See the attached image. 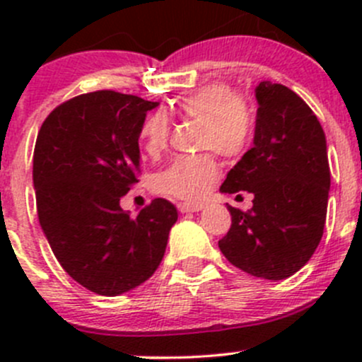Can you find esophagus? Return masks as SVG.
<instances>
[{"mask_svg": "<svg viewBox=\"0 0 362 362\" xmlns=\"http://www.w3.org/2000/svg\"><path fill=\"white\" fill-rule=\"evenodd\" d=\"M203 208V204L199 203H178V210L182 214H192V211H199Z\"/></svg>", "mask_w": 362, "mask_h": 362, "instance_id": "1", "label": "esophagus"}]
</instances>
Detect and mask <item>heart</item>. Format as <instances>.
Segmentation results:
<instances>
[{
	"mask_svg": "<svg viewBox=\"0 0 362 362\" xmlns=\"http://www.w3.org/2000/svg\"><path fill=\"white\" fill-rule=\"evenodd\" d=\"M173 110L184 119L199 120L198 147L211 148L226 159H236L249 148L254 134V117L249 105L226 83H210L177 100ZM170 120L154 112L140 127V141L148 156L164 151ZM218 178V166L210 154L180 156L152 177L158 194L194 202Z\"/></svg>",
	"mask_w": 362,
	"mask_h": 362,
	"instance_id": "obj_1",
	"label": "heart"
}]
</instances>
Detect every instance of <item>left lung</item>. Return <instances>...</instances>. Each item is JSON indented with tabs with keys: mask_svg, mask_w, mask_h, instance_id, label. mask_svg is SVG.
Instances as JSON below:
<instances>
[{
	"mask_svg": "<svg viewBox=\"0 0 362 362\" xmlns=\"http://www.w3.org/2000/svg\"><path fill=\"white\" fill-rule=\"evenodd\" d=\"M254 147L231 168L221 192L254 194L249 211L228 204L231 228L218 242L229 262L249 275L284 280L319 247L331 171L326 134L312 108L282 83L255 87Z\"/></svg>",
	"mask_w": 362,
	"mask_h": 362,
	"instance_id": "1",
	"label": "left lung"
}]
</instances>
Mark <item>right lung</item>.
I'll return each instance as SVG.
<instances>
[{"label":"right lung","instance_id":"obj_1","mask_svg":"<svg viewBox=\"0 0 362 362\" xmlns=\"http://www.w3.org/2000/svg\"><path fill=\"white\" fill-rule=\"evenodd\" d=\"M159 103L115 90L80 94L42 124L33 185L43 235L73 280L119 296L151 279L178 211L154 199L136 218L120 198L136 184L140 127Z\"/></svg>","mask_w":362,"mask_h":362}]
</instances>
